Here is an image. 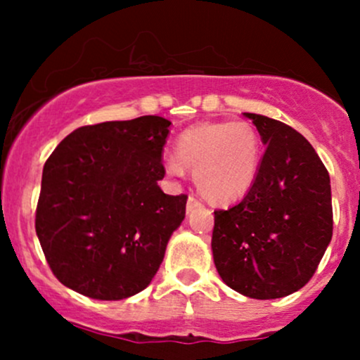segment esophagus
<instances>
[{"label":"esophagus","mask_w":360,"mask_h":360,"mask_svg":"<svg viewBox=\"0 0 360 360\" xmlns=\"http://www.w3.org/2000/svg\"><path fill=\"white\" fill-rule=\"evenodd\" d=\"M198 206H201L200 201H198L194 196H189L188 198V203H186V212L191 213V212H194V210L198 208Z\"/></svg>","instance_id":"obj_1"}]
</instances>
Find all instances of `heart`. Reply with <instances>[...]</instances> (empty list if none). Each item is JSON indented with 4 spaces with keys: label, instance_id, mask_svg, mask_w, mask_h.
<instances>
[{
    "label": "heart",
    "instance_id": "b5f03b06",
    "mask_svg": "<svg viewBox=\"0 0 360 360\" xmlns=\"http://www.w3.org/2000/svg\"><path fill=\"white\" fill-rule=\"evenodd\" d=\"M262 140L249 122H206L189 127L176 140V155L164 159L169 176L194 169L198 189L214 203L245 196L257 179Z\"/></svg>",
    "mask_w": 360,
    "mask_h": 360
}]
</instances>
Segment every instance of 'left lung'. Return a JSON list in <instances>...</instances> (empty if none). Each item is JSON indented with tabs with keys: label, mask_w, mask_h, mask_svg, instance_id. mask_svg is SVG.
<instances>
[{
	"label": "left lung",
	"mask_w": 360,
	"mask_h": 360,
	"mask_svg": "<svg viewBox=\"0 0 360 360\" xmlns=\"http://www.w3.org/2000/svg\"><path fill=\"white\" fill-rule=\"evenodd\" d=\"M266 146L245 198L214 212L213 260L226 286L254 300L298 291L311 279L332 240L330 176L300 131L243 113Z\"/></svg>",
	"instance_id": "left-lung-1"
}]
</instances>
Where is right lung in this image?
<instances>
[{"label":"right lung","mask_w":360,"mask_h":360,"mask_svg":"<svg viewBox=\"0 0 360 360\" xmlns=\"http://www.w3.org/2000/svg\"><path fill=\"white\" fill-rule=\"evenodd\" d=\"M169 125L147 115L81 127L47 159L35 230L64 286L117 301L150 284L188 200L157 184Z\"/></svg>","instance_id":"1"}]
</instances>
